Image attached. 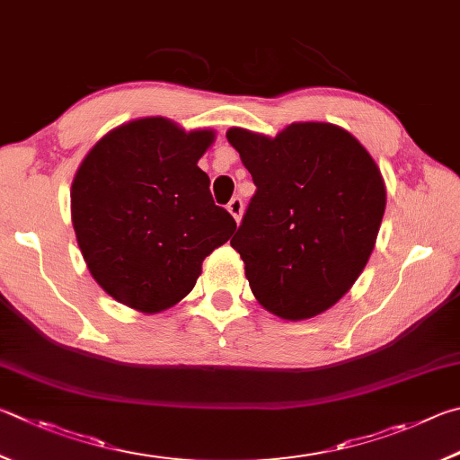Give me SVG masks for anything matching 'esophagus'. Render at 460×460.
Returning a JSON list of instances; mask_svg holds the SVG:
<instances>
[{
	"instance_id": "esophagus-1",
	"label": "esophagus",
	"mask_w": 460,
	"mask_h": 460,
	"mask_svg": "<svg viewBox=\"0 0 460 460\" xmlns=\"http://www.w3.org/2000/svg\"><path fill=\"white\" fill-rule=\"evenodd\" d=\"M228 212L232 214V217H234L236 222H240V217H243V212H244L243 199H240V198H232L230 204H228Z\"/></svg>"
}]
</instances>
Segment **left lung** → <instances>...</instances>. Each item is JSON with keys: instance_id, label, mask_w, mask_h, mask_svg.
<instances>
[{"instance_id": "obj_1", "label": "left lung", "mask_w": 460, "mask_h": 460, "mask_svg": "<svg viewBox=\"0 0 460 460\" xmlns=\"http://www.w3.org/2000/svg\"><path fill=\"white\" fill-rule=\"evenodd\" d=\"M226 139L256 185L230 240L252 295L285 321L321 315L374 251L385 212L380 167L349 131L319 120L277 137L232 127Z\"/></svg>"}]
</instances>
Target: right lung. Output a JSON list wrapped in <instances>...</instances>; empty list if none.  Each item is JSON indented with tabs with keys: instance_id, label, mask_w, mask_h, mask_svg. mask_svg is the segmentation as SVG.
<instances>
[{
	"instance_id": "right-lung-1",
	"label": "right lung",
	"mask_w": 460,
	"mask_h": 460,
	"mask_svg": "<svg viewBox=\"0 0 460 460\" xmlns=\"http://www.w3.org/2000/svg\"><path fill=\"white\" fill-rule=\"evenodd\" d=\"M214 139L212 128L143 117L86 153L70 188L72 226L93 279L115 301L147 315L173 307L236 230L198 167Z\"/></svg>"
}]
</instances>
